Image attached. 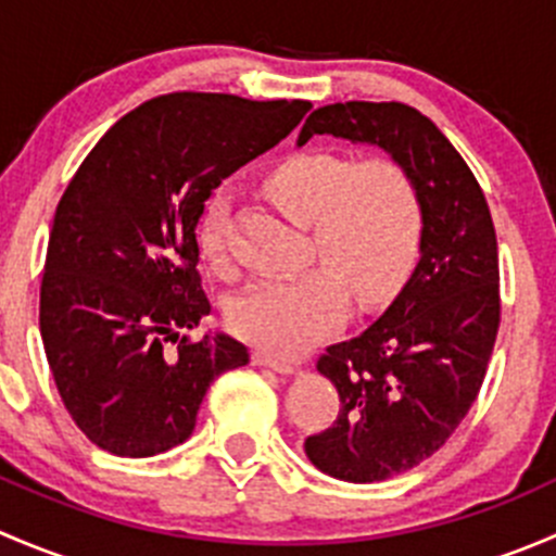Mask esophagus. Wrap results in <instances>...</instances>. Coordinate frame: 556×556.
Masks as SVG:
<instances>
[{
  "label": "esophagus",
  "instance_id": "obj_1",
  "mask_svg": "<svg viewBox=\"0 0 556 556\" xmlns=\"http://www.w3.org/2000/svg\"><path fill=\"white\" fill-rule=\"evenodd\" d=\"M252 363H255V366L274 368V371H279V374H293L295 371L293 361H288V357H277V355H271V352H263V350L252 352Z\"/></svg>",
  "mask_w": 556,
  "mask_h": 556
}]
</instances>
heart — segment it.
Here are the masks:
<instances>
[{
	"instance_id": "obj_1",
	"label": "heart",
	"mask_w": 556,
	"mask_h": 556,
	"mask_svg": "<svg viewBox=\"0 0 556 556\" xmlns=\"http://www.w3.org/2000/svg\"><path fill=\"white\" fill-rule=\"evenodd\" d=\"M268 199L312 231V257L323 266L250 285L228 309V323L250 344L295 355L333 333L346 312V290L361 304L397 293L422 244V195L392 159L352 161L306 150L279 161L263 179ZM199 244L206 261L226 255V204L204 206Z\"/></svg>"
}]
</instances>
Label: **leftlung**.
Instances as JSON below:
<instances>
[{"instance_id": "1", "label": "left lung", "mask_w": 556, "mask_h": 556, "mask_svg": "<svg viewBox=\"0 0 556 556\" xmlns=\"http://www.w3.org/2000/svg\"><path fill=\"white\" fill-rule=\"evenodd\" d=\"M333 134L377 144L422 195L412 279L377 323L325 350L317 371L339 390V417L304 441L323 473L371 484L439 452L473 406L501 328V271L490 206L473 172L430 117L401 102L328 104L299 144Z\"/></svg>"}]
</instances>
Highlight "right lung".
<instances>
[{
	"label": "right lung",
	"mask_w": 556,
	"mask_h": 556,
	"mask_svg": "<svg viewBox=\"0 0 556 556\" xmlns=\"http://www.w3.org/2000/svg\"><path fill=\"white\" fill-rule=\"evenodd\" d=\"M309 110L166 93L123 115L72 177L50 228L39 333L66 412L99 450L153 457L182 444L210 384L250 363L231 336H182L212 309L195 226L212 190Z\"/></svg>",
	"instance_id": "obj_1"
}]
</instances>
